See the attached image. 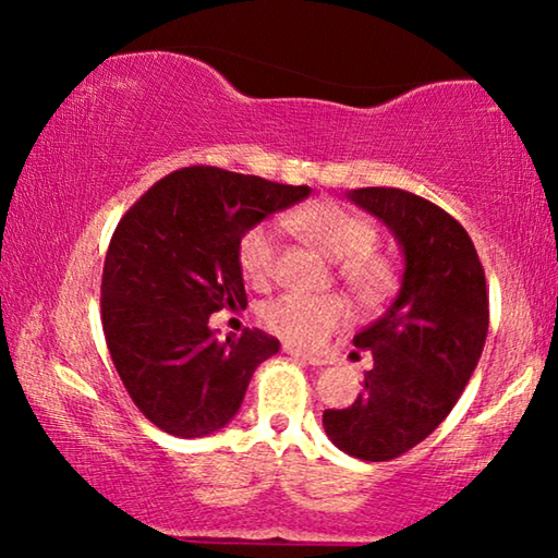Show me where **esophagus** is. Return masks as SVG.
I'll use <instances>...</instances> for the list:
<instances>
[{"label":"esophagus","instance_id":"obj_1","mask_svg":"<svg viewBox=\"0 0 558 558\" xmlns=\"http://www.w3.org/2000/svg\"><path fill=\"white\" fill-rule=\"evenodd\" d=\"M284 353L296 357V361L310 363V365H325V363H327V357H323V355H312V353H302V350H296V348H292V345H284Z\"/></svg>","mask_w":558,"mask_h":558}]
</instances>
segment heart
<instances>
[{
    "mask_svg": "<svg viewBox=\"0 0 558 558\" xmlns=\"http://www.w3.org/2000/svg\"><path fill=\"white\" fill-rule=\"evenodd\" d=\"M304 241L338 262V274L363 304H378L396 289V266L378 254V228L335 201H317L287 216ZM279 262V228L256 223L241 235L239 266L251 284L271 281ZM350 310L342 296H307L287 292L262 307V319L271 332L300 348L319 345L327 335L348 323Z\"/></svg>",
    "mask_w": 558,
    "mask_h": 558,
    "instance_id": "b5f03b06",
    "label": "heart"
}]
</instances>
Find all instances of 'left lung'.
<instances>
[{
  "label": "left lung",
  "mask_w": 558,
  "mask_h": 558,
  "mask_svg": "<svg viewBox=\"0 0 558 558\" xmlns=\"http://www.w3.org/2000/svg\"><path fill=\"white\" fill-rule=\"evenodd\" d=\"M348 197L399 241L403 277L386 315L353 338L373 355L363 393L327 409L323 424L345 454L386 462L429 437L468 386L490 323L485 271L468 231L439 205L399 187Z\"/></svg>",
  "instance_id": "8db88e82"
}]
</instances>
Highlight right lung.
Wrapping results in <instances>:
<instances>
[{
	"mask_svg": "<svg viewBox=\"0 0 558 558\" xmlns=\"http://www.w3.org/2000/svg\"><path fill=\"white\" fill-rule=\"evenodd\" d=\"M310 195L220 167L155 182L119 220L101 279L111 361L136 409L172 437L223 429L279 340L262 330L218 340L210 315L246 307L241 235Z\"/></svg>",
	"mask_w": 558,
	"mask_h": 558,
	"instance_id": "right-lung-1",
	"label": "right lung"
}]
</instances>
